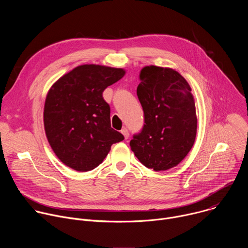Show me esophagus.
<instances>
[{
  "label": "esophagus",
  "instance_id": "34e87169",
  "mask_svg": "<svg viewBox=\"0 0 248 248\" xmlns=\"http://www.w3.org/2000/svg\"><path fill=\"white\" fill-rule=\"evenodd\" d=\"M121 132L123 133V135L124 136V138H125V139H127V138H128V136H129V133H128V129H127V128L124 127V128L122 129V131H121Z\"/></svg>",
  "mask_w": 248,
  "mask_h": 248
}]
</instances>
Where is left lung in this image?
Listing matches in <instances>:
<instances>
[{
	"label": "left lung",
	"mask_w": 248,
	"mask_h": 248,
	"mask_svg": "<svg viewBox=\"0 0 248 248\" xmlns=\"http://www.w3.org/2000/svg\"><path fill=\"white\" fill-rule=\"evenodd\" d=\"M139 79L136 93L145 124L130 140V148L145 167L167 170L178 166L194 144L197 117L191 88L170 67L144 66Z\"/></svg>",
	"instance_id": "obj_1"
}]
</instances>
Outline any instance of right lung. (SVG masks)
Returning <instances> with one entry per match:
<instances>
[{
  "mask_svg": "<svg viewBox=\"0 0 248 248\" xmlns=\"http://www.w3.org/2000/svg\"><path fill=\"white\" fill-rule=\"evenodd\" d=\"M125 75L124 68L81 64L60 78L44 105V128L56 156L68 168L88 171L98 167L111 146L124 137L111 127L108 86Z\"/></svg>",
  "mask_w": 248,
  "mask_h": 248,
  "instance_id": "obj_1",
  "label": "right lung"
}]
</instances>
